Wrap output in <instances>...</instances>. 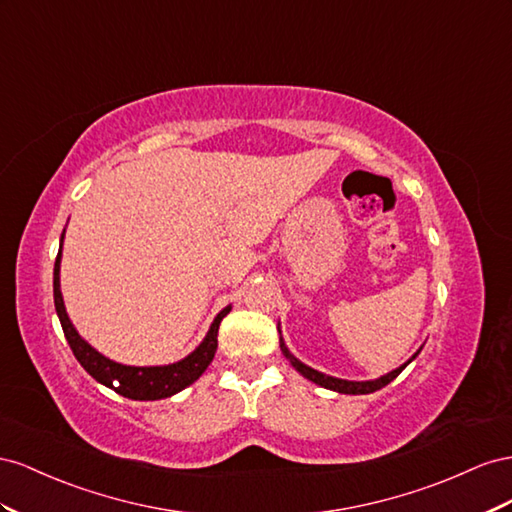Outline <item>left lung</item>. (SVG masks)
<instances>
[{
	"instance_id": "obj_1",
	"label": "left lung",
	"mask_w": 512,
	"mask_h": 512,
	"mask_svg": "<svg viewBox=\"0 0 512 512\" xmlns=\"http://www.w3.org/2000/svg\"><path fill=\"white\" fill-rule=\"evenodd\" d=\"M281 349H283V354H285V358L291 362V367H294L298 373H302L306 379H311V382H315L317 386H324V388H328V390H334V392H343V394H369V392H375V390H379V388H384V386H388L394 377H397L407 364H410L420 352H416L414 356H412V360H407L403 367H399V369H394L392 373H388V375H384V377H379V379H373V382H347V379H337V377H330V375H324V373H319V371H315V369H311V367H306V364H302L298 358H294L291 356L289 352H287V347H285V343H281Z\"/></svg>"
}]
</instances>
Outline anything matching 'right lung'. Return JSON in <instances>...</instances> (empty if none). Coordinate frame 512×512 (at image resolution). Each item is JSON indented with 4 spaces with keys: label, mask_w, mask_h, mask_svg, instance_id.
<instances>
[{
    "label": "right lung",
    "mask_w": 512,
    "mask_h": 512,
    "mask_svg": "<svg viewBox=\"0 0 512 512\" xmlns=\"http://www.w3.org/2000/svg\"><path fill=\"white\" fill-rule=\"evenodd\" d=\"M62 240H64V233H62ZM60 259H62V246H60V253H57L55 268H53L55 311H57V317H60L64 337L72 349V354H75V358L81 362V367L90 373L96 382L105 384L107 388H113L126 399L156 401V399H167L171 394L191 386L195 379H199V375L208 369V364L212 362L218 347V339H216L218 326H221L223 317L231 311V306H227V309H223L216 315L214 324L210 326L208 337L203 339V343L191 356H186L184 360L175 364H167V367H126V364H118L98 354L96 349L87 345L79 337V332L72 328L68 313L64 309L62 291H60ZM115 383L119 386L115 387Z\"/></svg>",
    "instance_id": "add662e5"
}]
</instances>
